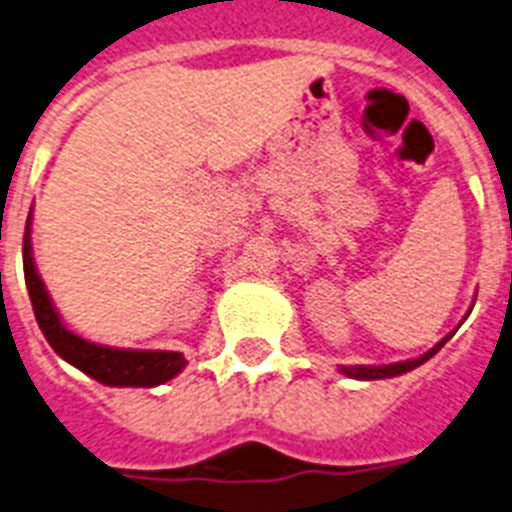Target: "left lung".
Returning a JSON list of instances; mask_svg holds the SVG:
<instances>
[{
    "instance_id": "left-lung-1",
    "label": "left lung",
    "mask_w": 512,
    "mask_h": 512,
    "mask_svg": "<svg viewBox=\"0 0 512 512\" xmlns=\"http://www.w3.org/2000/svg\"><path fill=\"white\" fill-rule=\"evenodd\" d=\"M453 336V333H450ZM450 336L442 338L440 343H437L435 349H429L427 354L419 356V359H411V362H395V364H382V367H364V364H356V367H341V372L346 377H354V380H382V377H395V375H403V372H411V369H416L419 364H424L427 359H432V356L437 354V351L445 346V343L450 341Z\"/></svg>"
}]
</instances>
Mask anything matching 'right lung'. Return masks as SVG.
Masks as SVG:
<instances>
[{"label":"right lung","mask_w":512,"mask_h":512,"mask_svg":"<svg viewBox=\"0 0 512 512\" xmlns=\"http://www.w3.org/2000/svg\"><path fill=\"white\" fill-rule=\"evenodd\" d=\"M23 270L25 286H28L30 304L36 312L38 328L44 330L46 341L64 362H70L80 372L93 380L111 385V388H153L161 382L171 380L184 369V356L179 351H132V349H111L98 346L85 338L75 336L72 330L64 328L57 309L51 304L46 286L38 276L33 252H30V216L23 236Z\"/></svg>","instance_id":"obj_1"}]
</instances>
